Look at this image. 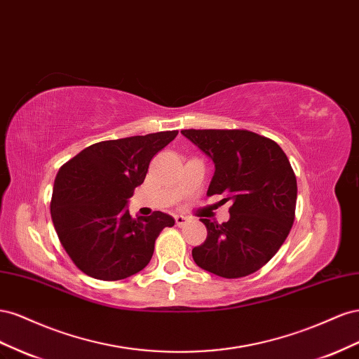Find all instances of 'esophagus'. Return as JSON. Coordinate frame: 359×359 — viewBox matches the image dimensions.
<instances>
[{
	"label": "esophagus",
	"mask_w": 359,
	"mask_h": 359,
	"mask_svg": "<svg viewBox=\"0 0 359 359\" xmlns=\"http://www.w3.org/2000/svg\"><path fill=\"white\" fill-rule=\"evenodd\" d=\"M174 221H176V225H179V227H183V225H185L189 219L187 217H183V215H176V217H174Z\"/></svg>",
	"instance_id": "34e87169"
}]
</instances>
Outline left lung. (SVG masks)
I'll return each mask as SVG.
<instances>
[{"label":"left lung","instance_id":"8db88e82","mask_svg":"<svg viewBox=\"0 0 359 359\" xmlns=\"http://www.w3.org/2000/svg\"><path fill=\"white\" fill-rule=\"evenodd\" d=\"M189 141L215 163L208 196L231 201L230 219L201 218L208 238L192 250L201 269L222 278L247 276L268 263L289 236L298 185L275 141L243 129H185Z\"/></svg>","mask_w":359,"mask_h":359}]
</instances>
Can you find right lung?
Segmentation results:
<instances>
[{"instance_id": "right-lung-1", "label": "right lung", "mask_w": 359, "mask_h": 359, "mask_svg": "<svg viewBox=\"0 0 359 359\" xmlns=\"http://www.w3.org/2000/svg\"><path fill=\"white\" fill-rule=\"evenodd\" d=\"M156 132L91 144L67 161L54 182L50 217L79 271L104 281L125 280L149 264L155 241L174 219L163 212L132 218L125 208L149 163L176 138Z\"/></svg>"}]
</instances>
